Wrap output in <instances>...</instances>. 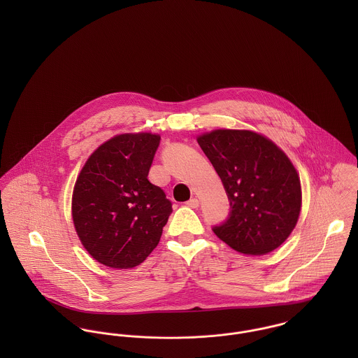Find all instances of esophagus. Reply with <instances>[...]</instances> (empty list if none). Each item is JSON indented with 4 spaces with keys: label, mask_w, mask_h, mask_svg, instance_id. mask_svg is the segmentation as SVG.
<instances>
[{
    "label": "esophagus",
    "mask_w": 358,
    "mask_h": 358,
    "mask_svg": "<svg viewBox=\"0 0 358 358\" xmlns=\"http://www.w3.org/2000/svg\"><path fill=\"white\" fill-rule=\"evenodd\" d=\"M186 204H187V206H190V208H197V206L200 205V201H199L197 199H192V200H189Z\"/></svg>",
    "instance_id": "esophagus-1"
}]
</instances>
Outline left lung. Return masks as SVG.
<instances>
[{
    "mask_svg": "<svg viewBox=\"0 0 358 358\" xmlns=\"http://www.w3.org/2000/svg\"><path fill=\"white\" fill-rule=\"evenodd\" d=\"M230 200V217L213 233L244 255H266L295 229L302 187L289 157L248 129H213L197 138Z\"/></svg>",
    "mask_w": 358,
    "mask_h": 358,
    "instance_id": "1",
    "label": "left lung"
}]
</instances>
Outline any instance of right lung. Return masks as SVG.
<instances>
[{
    "mask_svg": "<svg viewBox=\"0 0 358 358\" xmlns=\"http://www.w3.org/2000/svg\"><path fill=\"white\" fill-rule=\"evenodd\" d=\"M159 135H115L88 157L71 199L77 236L95 260L111 268L139 266L158 245L172 212L149 171Z\"/></svg>",
    "mask_w": 358,
    "mask_h": 358,
    "instance_id": "add662e5",
    "label": "right lung"
}]
</instances>
